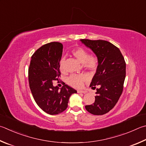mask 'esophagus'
Wrapping results in <instances>:
<instances>
[{
    "label": "esophagus",
    "instance_id": "34e87169",
    "mask_svg": "<svg viewBox=\"0 0 146 146\" xmlns=\"http://www.w3.org/2000/svg\"><path fill=\"white\" fill-rule=\"evenodd\" d=\"M77 92L78 93H86L87 92V91H82V90H78L77 91Z\"/></svg>",
    "mask_w": 146,
    "mask_h": 146
}]
</instances>
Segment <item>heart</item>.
<instances>
[{"instance_id":"heart-1","label":"heart","mask_w":146,"mask_h":146,"mask_svg":"<svg viewBox=\"0 0 146 146\" xmlns=\"http://www.w3.org/2000/svg\"><path fill=\"white\" fill-rule=\"evenodd\" d=\"M71 54L75 57L79 61L82 63L83 67L86 70L94 71L96 70L98 64L97 57L93 55H90L89 52L83 48H77L71 51ZM64 58H62L59 62V69L61 72L64 71ZM86 77L83 74H72L67 78V82L69 85L76 88H80L84 85Z\"/></svg>"}]
</instances>
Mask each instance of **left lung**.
Returning a JSON list of instances; mask_svg holds the SVG:
<instances>
[{
	"label": "left lung",
	"instance_id": "1",
	"mask_svg": "<svg viewBox=\"0 0 146 146\" xmlns=\"http://www.w3.org/2000/svg\"><path fill=\"white\" fill-rule=\"evenodd\" d=\"M92 50L98 60L96 72L90 84L96 89L93 104L86 105V109L93 115H103L114 107L123 92L126 76V62L117 47L105 40L80 39Z\"/></svg>",
	"mask_w": 146,
	"mask_h": 146
}]
</instances>
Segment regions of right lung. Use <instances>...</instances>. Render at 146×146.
Segmentation results:
<instances>
[{
	"mask_svg": "<svg viewBox=\"0 0 146 146\" xmlns=\"http://www.w3.org/2000/svg\"><path fill=\"white\" fill-rule=\"evenodd\" d=\"M62 48L59 42L44 44L32 55L29 68V87L34 99L44 112L50 115L64 111L71 95L77 92L66 84L60 90L53 85L54 80H58L60 76L59 62Z\"/></svg>",
	"mask_w": 146,
	"mask_h": 146,
	"instance_id": "obj_1",
	"label": "right lung"
}]
</instances>
